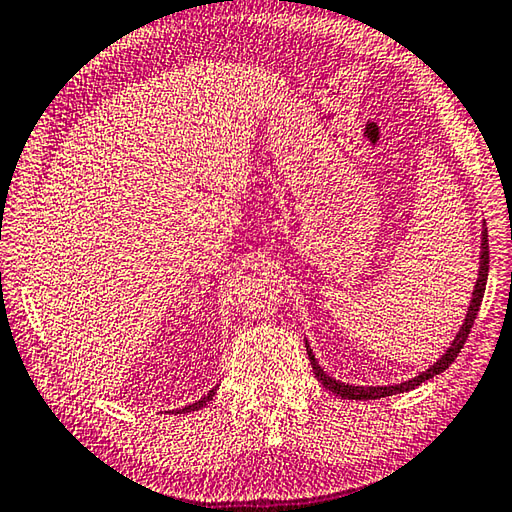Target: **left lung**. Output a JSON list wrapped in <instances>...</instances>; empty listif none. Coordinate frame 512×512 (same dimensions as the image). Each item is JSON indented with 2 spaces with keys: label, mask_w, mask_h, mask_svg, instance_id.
Masks as SVG:
<instances>
[{
  "label": "left lung",
  "mask_w": 512,
  "mask_h": 512,
  "mask_svg": "<svg viewBox=\"0 0 512 512\" xmlns=\"http://www.w3.org/2000/svg\"><path fill=\"white\" fill-rule=\"evenodd\" d=\"M488 230H483V241H481V268H479V277H477V286H475V293H472V302H470V311L466 315V322H463L461 331L457 333V338H454L452 347L445 351V356L434 362V365L423 371L421 376H416L412 380H407V383H401V385H389V387H353V385H342L338 383V380H333L331 376L324 374V371L320 369L318 362H315V356L311 353V349L306 347V351H309V360H311V367H313V374L315 378L320 380V383L329 389V392L338 394L342 398H349V401H376V398H385V396H392V394H401V392H410V389L418 387L421 383H425V380L434 378L436 374H441V371L448 369L454 358L459 356V351L463 349V345H466V340L470 336V329L472 324H475L477 320V313H479V306H481V300H483V291H486V282H488Z\"/></svg>",
  "instance_id": "obj_1"
}]
</instances>
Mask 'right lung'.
Wrapping results in <instances>:
<instances>
[{
  "label": "right lung",
  "mask_w": 512,
  "mask_h": 512,
  "mask_svg": "<svg viewBox=\"0 0 512 512\" xmlns=\"http://www.w3.org/2000/svg\"><path fill=\"white\" fill-rule=\"evenodd\" d=\"M217 394V387L215 389H210V392L201 398V401H197V403H192V405H188V407H183V410H179V412H194V410H201L203 405H206L208 401H212V396Z\"/></svg>",
  "instance_id": "obj_1"
}]
</instances>
